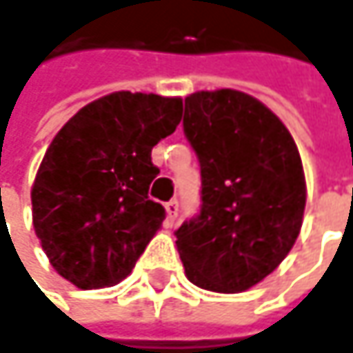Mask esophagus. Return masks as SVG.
I'll return each mask as SVG.
<instances>
[{
  "label": "esophagus",
  "instance_id": "esophagus-1",
  "mask_svg": "<svg viewBox=\"0 0 353 353\" xmlns=\"http://www.w3.org/2000/svg\"><path fill=\"white\" fill-rule=\"evenodd\" d=\"M165 212H168V220H170V224H174L177 218V202L176 200H170V202L165 204Z\"/></svg>",
  "mask_w": 353,
  "mask_h": 353
}]
</instances>
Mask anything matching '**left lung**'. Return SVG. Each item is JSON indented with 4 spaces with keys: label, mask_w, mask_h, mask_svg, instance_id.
Wrapping results in <instances>:
<instances>
[{
    "label": "left lung",
    "mask_w": 353,
    "mask_h": 353,
    "mask_svg": "<svg viewBox=\"0 0 353 353\" xmlns=\"http://www.w3.org/2000/svg\"><path fill=\"white\" fill-rule=\"evenodd\" d=\"M183 133L202 172V210L176 232L185 276L214 293L246 291L283 263L301 232L299 149L269 107L234 88L185 97Z\"/></svg>",
    "instance_id": "obj_1"
}]
</instances>
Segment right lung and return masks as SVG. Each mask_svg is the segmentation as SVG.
<instances>
[{"instance_id":"1","label":"right lung","mask_w":353,"mask_h":353,"mask_svg":"<svg viewBox=\"0 0 353 353\" xmlns=\"http://www.w3.org/2000/svg\"><path fill=\"white\" fill-rule=\"evenodd\" d=\"M179 97L119 90L82 107L52 139L32 185V222L50 265L79 289L129 276L161 228L149 200L151 149L181 121Z\"/></svg>"}]
</instances>
